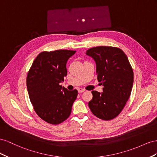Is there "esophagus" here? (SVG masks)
I'll return each mask as SVG.
<instances>
[{
	"mask_svg": "<svg viewBox=\"0 0 157 157\" xmlns=\"http://www.w3.org/2000/svg\"><path fill=\"white\" fill-rule=\"evenodd\" d=\"M78 91L79 93H83V92H84L86 90H85L84 89H82V88H79V89H78Z\"/></svg>",
	"mask_w": 157,
	"mask_h": 157,
	"instance_id": "34e87169",
	"label": "esophagus"
}]
</instances>
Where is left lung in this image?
<instances>
[{
    "instance_id": "1",
    "label": "left lung",
    "mask_w": 157,
    "mask_h": 157,
    "mask_svg": "<svg viewBox=\"0 0 157 157\" xmlns=\"http://www.w3.org/2000/svg\"><path fill=\"white\" fill-rule=\"evenodd\" d=\"M86 55L95 61L98 82L103 86V92H91L89 109L101 120L113 119L122 112L131 95L133 82L132 66L126 54L117 47H93L88 49Z\"/></svg>"
}]
</instances>
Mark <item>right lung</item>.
<instances>
[{
	"label": "right lung",
	"instance_id": "right-lung-1",
	"mask_svg": "<svg viewBox=\"0 0 157 157\" xmlns=\"http://www.w3.org/2000/svg\"><path fill=\"white\" fill-rule=\"evenodd\" d=\"M75 51L42 52L35 58L27 75V88L35 113L45 122L59 124L69 117L77 98L76 89L60 86L67 75L66 62Z\"/></svg>",
	"mask_w": 157,
	"mask_h": 157
}]
</instances>
